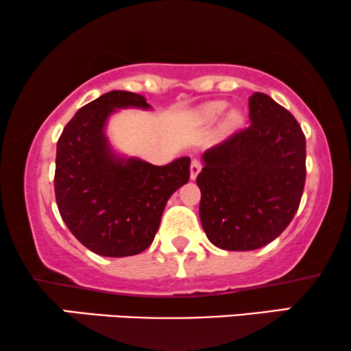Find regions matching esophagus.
<instances>
[{"instance_id": "obj_1", "label": "esophagus", "mask_w": 351, "mask_h": 351, "mask_svg": "<svg viewBox=\"0 0 351 351\" xmlns=\"http://www.w3.org/2000/svg\"><path fill=\"white\" fill-rule=\"evenodd\" d=\"M200 171H202V162L198 161V159H192V164H190V177L195 179Z\"/></svg>"}]
</instances>
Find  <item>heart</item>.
<instances>
[{"label":"heart","mask_w":351,"mask_h":351,"mask_svg":"<svg viewBox=\"0 0 351 351\" xmlns=\"http://www.w3.org/2000/svg\"><path fill=\"white\" fill-rule=\"evenodd\" d=\"M226 107L228 106L224 102H211L208 106H205V109H203V115H205V119L215 120L218 119L224 110H226ZM231 120H236V115H232Z\"/></svg>","instance_id":"heart-1"}]
</instances>
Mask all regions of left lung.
<instances>
[{"instance_id": "obj_1", "label": "left lung", "mask_w": 351, "mask_h": 351, "mask_svg": "<svg viewBox=\"0 0 351 351\" xmlns=\"http://www.w3.org/2000/svg\"><path fill=\"white\" fill-rule=\"evenodd\" d=\"M250 125L203 153L200 221L211 244L255 250L276 239L300 206L306 138L289 112L267 94L249 97Z\"/></svg>"}]
</instances>
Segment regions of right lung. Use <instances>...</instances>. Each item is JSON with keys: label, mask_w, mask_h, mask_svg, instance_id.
Returning a JSON list of instances; mask_svg holds the SVG:
<instances>
[{"label": "right lung", "mask_w": 351, "mask_h": 351, "mask_svg": "<svg viewBox=\"0 0 351 351\" xmlns=\"http://www.w3.org/2000/svg\"><path fill=\"white\" fill-rule=\"evenodd\" d=\"M151 109L128 90H110L76 112L56 143L55 198L64 224L81 244L104 257L148 249L172 193L190 179V158L153 166L122 158L104 128L119 109Z\"/></svg>", "instance_id": "right-lung-1"}]
</instances>
